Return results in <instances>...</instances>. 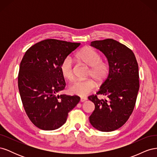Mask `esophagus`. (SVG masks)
<instances>
[{
  "label": "esophagus",
  "instance_id": "obj_1",
  "mask_svg": "<svg viewBox=\"0 0 157 157\" xmlns=\"http://www.w3.org/2000/svg\"><path fill=\"white\" fill-rule=\"evenodd\" d=\"M86 100H87V98H86V97L80 98V101H81V102H84V101H86Z\"/></svg>",
  "mask_w": 157,
  "mask_h": 157
}]
</instances>
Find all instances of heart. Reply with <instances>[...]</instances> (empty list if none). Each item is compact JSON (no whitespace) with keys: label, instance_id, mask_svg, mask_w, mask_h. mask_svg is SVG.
Masks as SVG:
<instances>
[{"label":"heart","instance_id":"obj_1","mask_svg":"<svg viewBox=\"0 0 157 157\" xmlns=\"http://www.w3.org/2000/svg\"><path fill=\"white\" fill-rule=\"evenodd\" d=\"M77 58L90 67L88 75L97 82H101L105 80L109 75V66L107 62L101 61V57L98 52L90 47H85L80 50ZM60 71L63 77L69 81L74 78L73 61L71 57L67 56L63 59L60 66ZM96 86V82L91 78L77 80L69 87L71 94L84 96L90 93Z\"/></svg>","mask_w":157,"mask_h":157}]
</instances>
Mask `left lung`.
<instances>
[{"instance_id": "1", "label": "left lung", "mask_w": 157, "mask_h": 157, "mask_svg": "<svg viewBox=\"0 0 157 157\" xmlns=\"http://www.w3.org/2000/svg\"><path fill=\"white\" fill-rule=\"evenodd\" d=\"M90 45L105 56L109 72L96 93L107 100L97 95L88 98L95 105L89 121L99 131H114L125 124L134 109L140 88L138 64L134 52L115 40H95Z\"/></svg>"}]
</instances>
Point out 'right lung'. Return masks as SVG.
<instances>
[{"instance_id": "obj_1", "label": "right lung", "mask_w": 157, "mask_h": 157, "mask_svg": "<svg viewBox=\"0 0 157 157\" xmlns=\"http://www.w3.org/2000/svg\"><path fill=\"white\" fill-rule=\"evenodd\" d=\"M80 43L46 39L28 49L20 63L18 88L23 107L33 124L44 130L63 125L77 105V96L58 95L65 87L60 66Z\"/></svg>"}]
</instances>
